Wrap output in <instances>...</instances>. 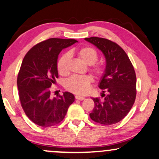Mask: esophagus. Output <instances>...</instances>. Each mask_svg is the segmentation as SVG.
Here are the masks:
<instances>
[{
	"label": "esophagus",
	"instance_id": "1",
	"mask_svg": "<svg viewBox=\"0 0 159 159\" xmlns=\"http://www.w3.org/2000/svg\"><path fill=\"white\" fill-rule=\"evenodd\" d=\"M75 98L76 99V100H85V98H84V97L78 96V95H76V96L75 97Z\"/></svg>",
	"mask_w": 159,
	"mask_h": 159
}]
</instances>
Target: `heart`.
Listing matches in <instances>:
<instances>
[{
	"instance_id": "b5f03b06",
	"label": "heart",
	"mask_w": 159,
	"mask_h": 159,
	"mask_svg": "<svg viewBox=\"0 0 159 159\" xmlns=\"http://www.w3.org/2000/svg\"><path fill=\"white\" fill-rule=\"evenodd\" d=\"M80 59L85 64L91 65V70L97 76H100L103 74V69L100 65H94L98 59V54L93 48L83 47L77 51ZM70 59V54L65 53L61 56L57 62L58 71L60 74H65L68 70V64ZM92 78L90 76H72L65 82V87L68 91L74 94L83 95L88 93L90 89Z\"/></svg>"
}]
</instances>
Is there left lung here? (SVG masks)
Masks as SVG:
<instances>
[{"instance_id": "1", "label": "left lung", "mask_w": 159, "mask_h": 159, "mask_svg": "<svg viewBox=\"0 0 159 159\" xmlns=\"http://www.w3.org/2000/svg\"><path fill=\"white\" fill-rule=\"evenodd\" d=\"M85 40L98 48L106 59L105 70L98 84L105 98L102 102L93 98L94 107L89 116L102 125L117 124L127 115L135 102V70L127 54L116 43L98 37ZM105 92L107 93L106 95Z\"/></svg>"}]
</instances>
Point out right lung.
Wrapping results in <instances>:
<instances>
[{"instance_id":"1","label":"right lung","mask_w":159,"mask_h":159,"mask_svg":"<svg viewBox=\"0 0 159 159\" xmlns=\"http://www.w3.org/2000/svg\"><path fill=\"white\" fill-rule=\"evenodd\" d=\"M76 42L75 39H49L31 48L22 61L17 79L20 104L28 118L38 126L59 124L74 102V95L68 91L51 98L50 88L59 77V53Z\"/></svg>"}]
</instances>
